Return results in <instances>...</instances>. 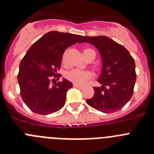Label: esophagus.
Wrapping results in <instances>:
<instances>
[{
    "label": "esophagus",
    "mask_w": 154,
    "mask_h": 154,
    "mask_svg": "<svg viewBox=\"0 0 154 154\" xmlns=\"http://www.w3.org/2000/svg\"><path fill=\"white\" fill-rule=\"evenodd\" d=\"M73 87H74V88H77V89H82V88H83L82 85H77V84H73Z\"/></svg>",
    "instance_id": "esophagus-1"
}]
</instances>
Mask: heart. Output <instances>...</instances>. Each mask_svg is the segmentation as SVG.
Masks as SVG:
<instances>
[{
  "instance_id": "1",
  "label": "heart",
  "mask_w": 154,
  "mask_h": 154,
  "mask_svg": "<svg viewBox=\"0 0 154 154\" xmlns=\"http://www.w3.org/2000/svg\"><path fill=\"white\" fill-rule=\"evenodd\" d=\"M83 52L86 58H88L91 53L95 52V51L92 48H85ZM93 72H92L91 71L82 70V69H78L68 71L65 74V77L66 79L72 82L73 83L77 84V85H83L87 81L93 78Z\"/></svg>"
}]
</instances>
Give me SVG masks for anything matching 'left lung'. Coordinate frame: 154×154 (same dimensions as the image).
<instances>
[{
    "instance_id": "left-lung-1",
    "label": "left lung",
    "mask_w": 154,
    "mask_h": 154,
    "mask_svg": "<svg viewBox=\"0 0 154 154\" xmlns=\"http://www.w3.org/2000/svg\"><path fill=\"white\" fill-rule=\"evenodd\" d=\"M96 46L101 54L103 69L98 82L103 86L94 87L93 97L86 103L105 113L122 109L133 94L137 74L135 62L126 48L106 36H86L82 42Z\"/></svg>"
}]
</instances>
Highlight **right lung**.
Segmentation results:
<instances>
[{"label": "right lung", "mask_w": 154, "mask_h": 154, "mask_svg": "<svg viewBox=\"0 0 154 154\" xmlns=\"http://www.w3.org/2000/svg\"><path fill=\"white\" fill-rule=\"evenodd\" d=\"M84 36L52 31L35 42L22 58L17 75L20 93L24 103L35 113L48 115L62 108L66 92L72 84L64 79L52 86L50 82L58 80L65 50Z\"/></svg>", "instance_id": "obj_1"}]
</instances>
